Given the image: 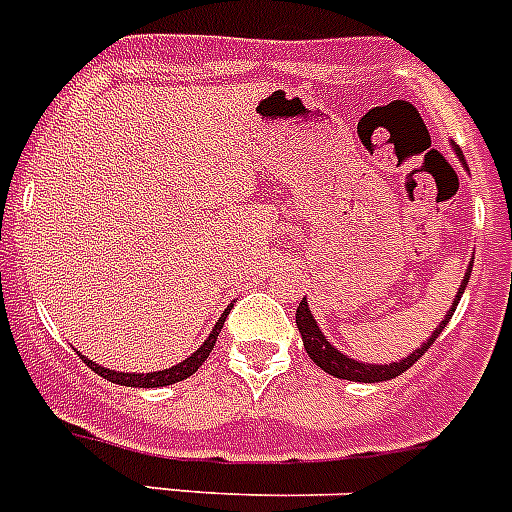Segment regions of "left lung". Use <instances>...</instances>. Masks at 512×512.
Masks as SVG:
<instances>
[{
  "label": "left lung",
  "mask_w": 512,
  "mask_h": 512,
  "mask_svg": "<svg viewBox=\"0 0 512 512\" xmlns=\"http://www.w3.org/2000/svg\"><path fill=\"white\" fill-rule=\"evenodd\" d=\"M454 151L459 153L461 158V151L454 146ZM469 274H472V266L467 269V274H464V279H461V287L459 292H456L454 302H451V310L449 315L441 320V325H438L436 330H433V336L428 338V341L423 343L420 348H415L413 354L405 356L402 361H395V364H361V361L356 359H348L346 354H341L336 346H330L328 338L320 333L318 323H315V318H312L310 307H307L305 297H302L300 307H297V328H300V336H302V343H305V351L307 356H310L315 364L323 369V372L333 374V377L338 379H348V382H387V379H395L400 377V374H405L410 369V366L415 364V361L420 359V356L428 351V348L433 346V341L438 338V333H441L443 328H446V323L451 320V315H454L456 305H459L461 295H464V289H467V282H469Z\"/></svg>",
  "instance_id": "left-lung-1"
}]
</instances>
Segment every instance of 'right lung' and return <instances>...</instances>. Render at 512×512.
<instances>
[{
	"label": "right lung",
	"instance_id": "1",
	"mask_svg": "<svg viewBox=\"0 0 512 512\" xmlns=\"http://www.w3.org/2000/svg\"><path fill=\"white\" fill-rule=\"evenodd\" d=\"M228 310L223 312V318L217 320L215 328L210 330V336H207V341L202 343L197 351H194L189 359H184L182 364L171 366V369H164V372H148V374H128V372H115V369H104V366L94 364L92 359H87V356H81V361L92 369V372H97L99 377L110 379V382L115 384H125V387H166V384H174V382H182V379L192 377L197 369H200L202 364L207 361V356H210V351L215 348V341H217V333H220V328H223L225 318H228Z\"/></svg>",
	"mask_w": 512,
	"mask_h": 512
}]
</instances>
